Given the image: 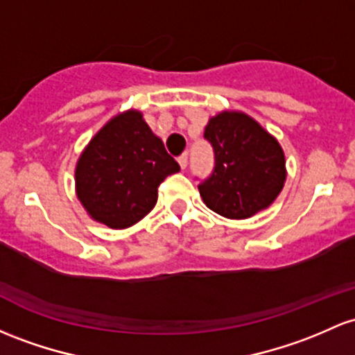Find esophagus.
Listing matches in <instances>:
<instances>
[{"mask_svg":"<svg viewBox=\"0 0 355 355\" xmlns=\"http://www.w3.org/2000/svg\"><path fill=\"white\" fill-rule=\"evenodd\" d=\"M187 163H189V155L184 153L182 157H178V165H180L182 170L187 168Z\"/></svg>","mask_w":355,"mask_h":355,"instance_id":"34e87169","label":"esophagus"}]
</instances>
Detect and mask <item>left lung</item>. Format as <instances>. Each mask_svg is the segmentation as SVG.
<instances>
[{"label":"left lung","instance_id":"obj_1","mask_svg":"<svg viewBox=\"0 0 355 355\" xmlns=\"http://www.w3.org/2000/svg\"><path fill=\"white\" fill-rule=\"evenodd\" d=\"M204 136L216 151V168L198 185L204 204L236 220L270 207L286 182L278 139L246 112L229 109L209 119Z\"/></svg>","mask_w":355,"mask_h":355}]
</instances>
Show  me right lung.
<instances>
[{"instance_id":"obj_1","label":"right lung","mask_w":355,"mask_h":355,"mask_svg":"<svg viewBox=\"0 0 355 355\" xmlns=\"http://www.w3.org/2000/svg\"><path fill=\"white\" fill-rule=\"evenodd\" d=\"M180 170L138 109L118 112L92 136L76 165V196L87 216L126 229L157 205L158 187Z\"/></svg>"}]
</instances>
